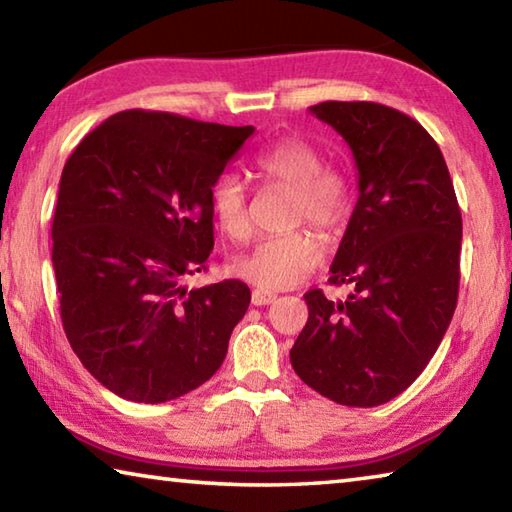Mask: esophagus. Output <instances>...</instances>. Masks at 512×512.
<instances>
[{
	"instance_id": "34e87169",
	"label": "esophagus",
	"mask_w": 512,
	"mask_h": 512,
	"mask_svg": "<svg viewBox=\"0 0 512 512\" xmlns=\"http://www.w3.org/2000/svg\"><path fill=\"white\" fill-rule=\"evenodd\" d=\"M277 296L273 291H264V289H255L253 296H250V302H253L255 307H264V305H271Z\"/></svg>"
}]
</instances>
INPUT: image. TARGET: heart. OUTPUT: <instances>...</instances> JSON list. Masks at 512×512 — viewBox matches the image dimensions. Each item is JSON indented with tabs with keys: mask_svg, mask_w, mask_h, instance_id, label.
Masks as SVG:
<instances>
[{
	"mask_svg": "<svg viewBox=\"0 0 512 512\" xmlns=\"http://www.w3.org/2000/svg\"><path fill=\"white\" fill-rule=\"evenodd\" d=\"M257 171L268 183L293 189V223L309 221L325 232H336L348 219L350 196L341 173L325 169V155L300 137H287L257 158ZM212 214L223 235L244 241L250 235L246 189L225 173L212 185ZM323 246L307 230L268 237L232 264L241 280L264 291L291 289L316 271Z\"/></svg>",
	"mask_w": 512,
	"mask_h": 512,
	"instance_id": "heart-1",
	"label": "heart"
}]
</instances>
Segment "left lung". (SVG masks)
I'll return each mask as SVG.
<instances>
[{"mask_svg":"<svg viewBox=\"0 0 512 512\" xmlns=\"http://www.w3.org/2000/svg\"><path fill=\"white\" fill-rule=\"evenodd\" d=\"M348 142L359 198L332 262L348 300L305 293L296 375L332 402L386 404L427 368L452 323L463 221L443 153L418 121L372 101L309 108Z\"/></svg>","mask_w":512,"mask_h":512,"instance_id":"left-lung-1","label":"left lung"}]
</instances>
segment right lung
Wrapping results in <instances>:
<instances>
[{
    "label": "right lung",
    "instance_id": "add662e5",
    "mask_svg": "<svg viewBox=\"0 0 512 512\" xmlns=\"http://www.w3.org/2000/svg\"><path fill=\"white\" fill-rule=\"evenodd\" d=\"M253 133L124 110L65 162L51 225L60 318L90 375L124 400H176L228 354L250 289L183 282L214 248L212 185Z\"/></svg>",
    "mask_w": 512,
    "mask_h": 512
}]
</instances>
